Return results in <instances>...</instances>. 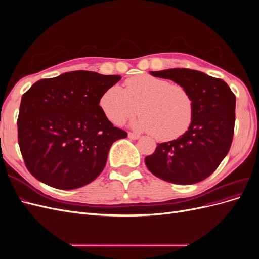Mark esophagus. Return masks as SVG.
<instances>
[{
  "instance_id": "obj_1",
  "label": "esophagus",
  "mask_w": 259,
  "mask_h": 259,
  "mask_svg": "<svg viewBox=\"0 0 259 259\" xmlns=\"http://www.w3.org/2000/svg\"><path fill=\"white\" fill-rule=\"evenodd\" d=\"M140 136L138 134H135V133H128V138L133 139V140H136L138 139Z\"/></svg>"
}]
</instances>
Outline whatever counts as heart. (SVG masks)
<instances>
[{
  "mask_svg": "<svg viewBox=\"0 0 259 259\" xmlns=\"http://www.w3.org/2000/svg\"><path fill=\"white\" fill-rule=\"evenodd\" d=\"M100 108L112 123L121 125L138 112L134 127L150 132L160 142H169L189 130L194 103L185 86L149 74H138L124 83L107 89L99 100Z\"/></svg>",
  "mask_w": 259,
  "mask_h": 259,
  "instance_id": "obj_1",
  "label": "heart"
}]
</instances>
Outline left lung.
I'll return each mask as SVG.
<instances>
[{
	"mask_svg": "<svg viewBox=\"0 0 259 259\" xmlns=\"http://www.w3.org/2000/svg\"><path fill=\"white\" fill-rule=\"evenodd\" d=\"M150 74L189 91L193 120L184 135L158 144L145 163L153 175L171 184L192 185L215 171L228 153L236 122V95L225 81L191 69H166Z\"/></svg>",
	"mask_w": 259,
	"mask_h": 259,
	"instance_id": "left-lung-1",
	"label": "left lung"
}]
</instances>
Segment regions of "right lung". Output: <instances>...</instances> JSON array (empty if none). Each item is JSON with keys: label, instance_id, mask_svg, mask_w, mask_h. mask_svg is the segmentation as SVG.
Here are the masks:
<instances>
[{"label": "right lung", "instance_id": "1", "mask_svg": "<svg viewBox=\"0 0 259 259\" xmlns=\"http://www.w3.org/2000/svg\"><path fill=\"white\" fill-rule=\"evenodd\" d=\"M120 80L80 70L37 81L23 94L18 144L37 180L71 190L98 177L112 144L127 137L99 106L103 93Z\"/></svg>", "mask_w": 259, "mask_h": 259}]
</instances>
